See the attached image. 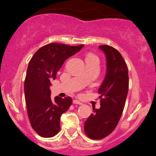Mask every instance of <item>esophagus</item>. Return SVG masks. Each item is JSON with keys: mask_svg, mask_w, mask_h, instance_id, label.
Returning a JSON list of instances; mask_svg holds the SVG:
<instances>
[{"mask_svg": "<svg viewBox=\"0 0 156 156\" xmlns=\"http://www.w3.org/2000/svg\"><path fill=\"white\" fill-rule=\"evenodd\" d=\"M73 103H74V104H78V105H81V104H82V103H81V102H80L79 100H73Z\"/></svg>", "mask_w": 156, "mask_h": 156, "instance_id": "34e87169", "label": "esophagus"}]
</instances>
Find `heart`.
Instances as JSON below:
<instances>
[{"label": "heart", "instance_id": "b5f03b06", "mask_svg": "<svg viewBox=\"0 0 156 156\" xmlns=\"http://www.w3.org/2000/svg\"><path fill=\"white\" fill-rule=\"evenodd\" d=\"M97 59V56H95V55L94 54H91V53H89V54H87V57H86V60H87V59Z\"/></svg>", "mask_w": 156, "mask_h": 156}]
</instances>
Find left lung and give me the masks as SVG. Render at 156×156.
Masks as SVG:
<instances>
[{
    "instance_id": "left-lung-1",
    "label": "left lung",
    "mask_w": 156,
    "mask_h": 156,
    "mask_svg": "<svg viewBox=\"0 0 156 156\" xmlns=\"http://www.w3.org/2000/svg\"><path fill=\"white\" fill-rule=\"evenodd\" d=\"M106 58V73L98 93L100 108H93L94 112L84 122V132L89 138L100 140L115 130L121 119L129 87L128 70L121 53L108 45L99 47Z\"/></svg>"
}]
</instances>
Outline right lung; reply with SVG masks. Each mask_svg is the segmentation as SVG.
I'll return each instance as SVG.
<instances>
[{"label": "right lung", "instance_id": "right-lung-1", "mask_svg": "<svg viewBox=\"0 0 156 156\" xmlns=\"http://www.w3.org/2000/svg\"><path fill=\"white\" fill-rule=\"evenodd\" d=\"M84 44L69 46L50 43L37 50L30 60L24 84L25 100L32 128L42 137H52L60 130V117L72 105L70 97L50 98V81L66 59L78 53Z\"/></svg>", "mask_w": 156, "mask_h": 156}]
</instances>
